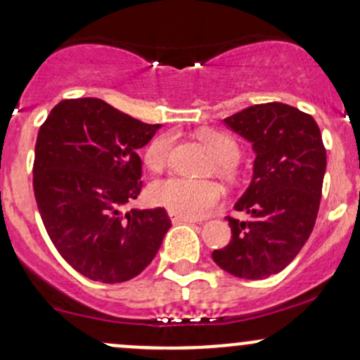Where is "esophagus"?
Masks as SVG:
<instances>
[{"label": "esophagus", "instance_id": "esophagus-1", "mask_svg": "<svg viewBox=\"0 0 360 360\" xmlns=\"http://www.w3.org/2000/svg\"><path fill=\"white\" fill-rule=\"evenodd\" d=\"M169 219H172V223H197L195 219H192V217H185L181 216V214H176V212H168Z\"/></svg>", "mask_w": 360, "mask_h": 360}]
</instances>
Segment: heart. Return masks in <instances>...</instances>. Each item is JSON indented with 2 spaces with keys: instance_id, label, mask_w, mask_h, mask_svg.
<instances>
[{
  "instance_id": "heart-1",
  "label": "heart",
  "mask_w": 360,
  "mask_h": 360,
  "mask_svg": "<svg viewBox=\"0 0 360 360\" xmlns=\"http://www.w3.org/2000/svg\"><path fill=\"white\" fill-rule=\"evenodd\" d=\"M200 139L216 158L217 173L226 179H233L236 173L234 163L240 158V146L236 141L231 136L217 131L204 132ZM169 146H172V137H156L144 155L148 167L151 169L163 168L168 160ZM149 199L153 204L167 207L168 211L199 219L223 202L224 191L216 181H195L180 179V176H168V179L155 181L149 187Z\"/></svg>"
}]
</instances>
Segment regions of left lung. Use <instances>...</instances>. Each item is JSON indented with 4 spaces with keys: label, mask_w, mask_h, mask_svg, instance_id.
Segmentation results:
<instances>
[{
    "label": "left lung",
    "mask_w": 360,
    "mask_h": 360,
    "mask_svg": "<svg viewBox=\"0 0 360 360\" xmlns=\"http://www.w3.org/2000/svg\"><path fill=\"white\" fill-rule=\"evenodd\" d=\"M224 124L252 143L253 176L234 204L248 219L228 217L231 241L212 260L240 278L284 270L308 241L320 209L326 149L314 119L285 103L243 108Z\"/></svg>",
    "instance_id": "left-lung-1"
}]
</instances>
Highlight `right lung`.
<instances>
[{
	"instance_id": "add662e5",
	"label": "right lung",
	"mask_w": 360,
	"mask_h": 360,
	"mask_svg": "<svg viewBox=\"0 0 360 360\" xmlns=\"http://www.w3.org/2000/svg\"><path fill=\"white\" fill-rule=\"evenodd\" d=\"M161 126L100 98L63 100L39 129L34 192L60 257L84 277L117 284L139 276L172 226L167 211L120 209L141 193L139 151Z\"/></svg>"
}]
</instances>
